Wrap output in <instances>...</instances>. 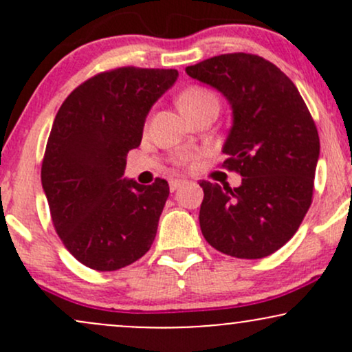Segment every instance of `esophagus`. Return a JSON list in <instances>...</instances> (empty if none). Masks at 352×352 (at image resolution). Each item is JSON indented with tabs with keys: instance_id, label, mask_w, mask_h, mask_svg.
<instances>
[{
	"instance_id": "34e87169",
	"label": "esophagus",
	"mask_w": 352,
	"mask_h": 352,
	"mask_svg": "<svg viewBox=\"0 0 352 352\" xmlns=\"http://www.w3.org/2000/svg\"><path fill=\"white\" fill-rule=\"evenodd\" d=\"M185 184H187V182L182 180V179H172L170 180V190H172V192H175V190H179L180 187H184Z\"/></svg>"
}]
</instances>
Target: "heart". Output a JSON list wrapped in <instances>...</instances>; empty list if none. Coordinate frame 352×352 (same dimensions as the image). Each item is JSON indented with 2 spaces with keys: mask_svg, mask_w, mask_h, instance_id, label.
<instances>
[{
  "mask_svg": "<svg viewBox=\"0 0 352 352\" xmlns=\"http://www.w3.org/2000/svg\"><path fill=\"white\" fill-rule=\"evenodd\" d=\"M208 100H217L215 94H213L212 91H208V89L200 87V86H190L180 94L179 107L180 111L187 116L188 112L195 111L197 107H200L201 104L208 102ZM195 159H197V153L180 152L179 155L175 157V162L177 165H182V167H187V165H192L195 162Z\"/></svg>",
  "mask_w": 352,
  "mask_h": 352,
  "instance_id": "heart-1",
  "label": "heart"
}]
</instances>
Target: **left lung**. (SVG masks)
<instances>
[{"label":"left lung","instance_id":"1","mask_svg":"<svg viewBox=\"0 0 352 352\" xmlns=\"http://www.w3.org/2000/svg\"><path fill=\"white\" fill-rule=\"evenodd\" d=\"M185 71L232 104L221 167L243 177L236 188L200 182L201 233L230 256H268L296 233L313 201L316 124L293 80L260 56H213Z\"/></svg>","mask_w":352,"mask_h":352}]
</instances>
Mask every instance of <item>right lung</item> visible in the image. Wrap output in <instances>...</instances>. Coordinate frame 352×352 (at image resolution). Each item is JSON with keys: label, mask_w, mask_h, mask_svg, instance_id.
Returning a JSON list of instances; mask_svg holds the SVG:
<instances>
[{"label": "right lung", "mask_w": 352, "mask_h": 352, "mask_svg": "<svg viewBox=\"0 0 352 352\" xmlns=\"http://www.w3.org/2000/svg\"><path fill=\"white\" fill-rule=\"evenodd\" d=\"M177 69L125 66L84 80L56 114L41 182L63 245L98 272H116L151 250L168 184L122 179L142 140L145 117Z\"/></svg>", "instance_id": "add662e5"}]
</instances>
